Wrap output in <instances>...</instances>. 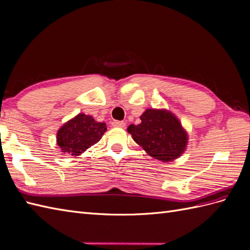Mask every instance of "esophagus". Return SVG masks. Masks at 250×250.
<instances>
[{"instance_id":"esophagus-1","label":"esophagus","mask_w":250,"mask_h":250,"mask_svg":"<svg viewBox=\"0 0 250 250\" xmlns=\"http://www.w3.org/2000/svg\"><path fill=\"white\" fill-rule=\"evenodd\" d=\"M112 126L114 127H121V128H124V127L126 126L125 122L123 121H113L112 122Z\"/></svg>"}]
</instances>
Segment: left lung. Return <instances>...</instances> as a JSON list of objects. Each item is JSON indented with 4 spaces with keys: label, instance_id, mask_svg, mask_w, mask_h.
Here are the masks:
<instances>
[{
    "label": "left lung",
    "instance_id": "left-lung-1",
    "mask_svg": "<svg viewBox=\"0 0 250 250\" xmlns=\"http://www.w3.org/2000/svg\"><path fill=\"white\" fill-rule=\"evenodd\" d=\"M141 123L129 125L133 141L149 156L162 162L177 159L186 150L188 133L179 120L166 109H146L140 117Z\"/></svg>",
    "mask_w": 250,
    "mask_h": 250
}]
</instances>
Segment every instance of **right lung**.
Here are the masks:
<instances>
[{"mask_svg": "<svg viewBox=\"0 0 250 250\" xmlns=\"http://www.w3.org/2000/svg\"><path fill=\"white\" fill-rule=\"evenodd\" d=\"M107 130L105 123L96 122L91 115L79 113L64 123L57 131V145L62 153L79 156L97 143Z\"/></svg>", "mask_w": 250, "mask_h": 250, "instance_id": "obj_1", "label": "right lung"}]
</instances>
